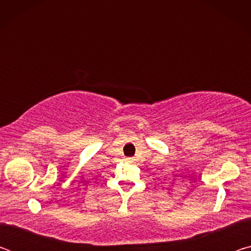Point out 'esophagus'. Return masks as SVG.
Segmentation results:
<instances>
[{
	"label": "esophagus",
	"mask_w": 251,
	"mask_h": 251,
	"mask_svg": "<svg viewBox=\"0 0 251 251\" xmlns=\"http://www.w3.org/2000/svg\"><path fill=\"white\" fill-rule=\"evenodd\" d=\"M134 159L133 158H131V157H127V158H126V161H128V163H131V161H133Z\"/></svg>",
	"instance_id": "34e87169"
}]
</instances>
